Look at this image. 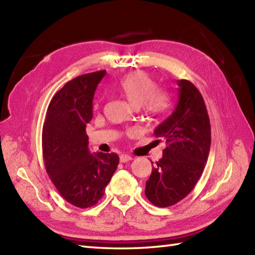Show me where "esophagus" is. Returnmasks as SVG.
Instances as JSON below:
<instances>
[{
  "label": "esophagus",
  "instance_id": "obj_1",
  "mask_svg": "<svg viewBox=\"0 0 255 255\" xmlns=\"http://www.w3.org/2000/svg\"><path fill=\"white\" fill-rule=\"evenodd\" d=\"M119 160H121L122 163H126V162H129L130 160H132V158L128 154H121V156H119Z\"/></svg>",
  "mask_w": 255,
  "mask_h": 255
}]
</instances>
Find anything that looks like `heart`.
Segmentation results:
<instances>
[{"label":"heart","mask_w":255,"mask_h":255,"mask_svg":"<svg viewBox=\"0 0 255 255\" xmlns=\"http://www.w3.org/2000/svg\"><path fill=\"white\" fill-rule=\"evenodd\" d=\"M118 90L134 107H141L150 115H159L169 105V97L156 91L154 80L144 71H133L118 82Z\"/></svg>","instance_id":"heart-1"}]
</instances>
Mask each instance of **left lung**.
I'll return each instance as SVG.
<instances>
[{"instance_id":"1","label":"left lung","mask_w":255,"mask_h":255,"mask_svg":"<svg viewBox=\"0 0 255 255\" xmlns=\"http://www.w3.org/2000/svg\"><path fill=\"white\" fill-rule=\"evenodd\" d=\"M174 112L155 128L165 139L163 156L152 167L144 194L158 207L175 205L191 193L208 159L211 130L200 92L187 80L177 81Z\"/></svg>"}]
</instances>
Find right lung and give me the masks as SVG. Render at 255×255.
Returning a JSON list of instances; mask_svg holds the SVG:
<instances>
[{
  "label": "right lung",
  "instance_id": "add662e5",
  "mask_svg": "<svg viewBox=\"0 0 255 255\" xmlns=\"http://www.w3.org/2000/svg\"><path fill=\"white\" fill-rule=\"evenodd\" d=\"M106 70L82 74L53 95L42 127V156L53 185L79 208L96 205L119 163L116 153H90L86 124Z\"/></svg>",
  "mask_w": 255,
  "mask_h": 255
}]
</instances>
